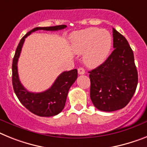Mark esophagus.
Returning <instances> with one entry per match:
<instances>
[{
	"instance_id": "obj_1",
	"label": "esophagus",
	"mask_w": 147,
	"mask_h": 147,
	"mask_svg": "<svg viewBox=\"0 0 147 147\" xmlns=\"http://www.w3.org/2000/svg\"><path fill=\"white\" fill-rule=\"evenodd\" d=\"M78 74H79V75H84V74L85 73L84 69L82 67L78 68Z\"/></svg>"
}]
</instances>
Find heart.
I'll use <instances>...</instances> for the list:
<instances>
[{"label": "heart", "mask_w": 147, "mask_h": 147, "mask_svg": "<svg viewBox=\"0 0 147 147\" xmlns=\"http://www.w3.org/2000/svg\"><path fill=\"white\" fill-rule=\"evenodd\" d=\"M74 51L84 53V61L88 66L96 67L107 59L112 46L111 35L108 30L96 28L81 30L72 35Z\"/></svg>", "instance_id": "heart-1"}]
</instances>
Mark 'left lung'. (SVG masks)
I'll use <instances>...</instances> for the list:
<instances>
[{"label": "left lung", "instance_id": "left-lung-1", "mask_svg": "<svg viewBox=\"0 0 147 147\" xmlns=\"http://www.w3.org/2000/svg\"><path fill=\"white\" fill-rule=\"evenodd\" d=\"M114 50L100 66L89 71L90 98L97 109L114 111L128 105L138 76L134 53L124 36L113 28Z\"/></svg>", "mask_w": 147, "mask_h": 147}]
</instances>
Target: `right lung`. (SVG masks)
<instances>
[{"label":"right lung","mask_w":147,"mask_h":147,"mask_svg":"<svg viewBox=\"0 0 147 147\" xmlns=\"http://www.w3.org/2000/svg\"><path fill=\"white\" fill-rule=\"evenodd\" d=\"M66 28V25L35 28L24 36L18 43L13 60V86L14 92L23 105L30 111L39 117H53L62 111L66 104L68 92L78 78L76 69L63 71L55 80V83L47 90L42 92H29L21 84L18 73V60L25 38L39 30H59Z\"/></svg>","instance_id":"1"}]
</instances>
